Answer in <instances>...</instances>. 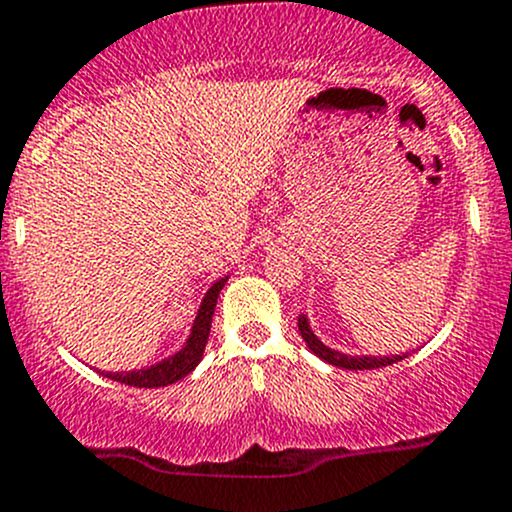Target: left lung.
I'll use <instances>...</instances> for the list:
<instances>
[{"label":"left lung","instance_id":"1","mask_svg":"<svg viewBox=\"0 0 512 512\" xmlns=\"http://www.w3.org/2000/svg\"><path fill=\"white\" fill-rule=\"evenodd\" d=\"M297 327H299V334H302L304 344L309 347V352L317 354L319 359L327 361V364L339 366V369H352V371H356V369H359V371L361 369H381V366H391V364H396V361H401V359H406V356H409V352L394 354V356H371V354L352 356V354L339 352V349H329L327 344H324L322 339H319L317 334L312 332L307 314H299Z\"/></svg>","mask_w":512,"mask_h":512}]
</instances>
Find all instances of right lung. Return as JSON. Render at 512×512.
Wrapping results in <instances>:
<instances>
[{"mask_svg":"<svg viewBox=\"0 0 512 512\" xmlns=\"http://www.w3.org/2000/svg\"><path fill=\"white\" fill-rule=\"evenodd\" d=\"M227 277H220L213 287L205 292L203 302H200L198 314H195V322L190 327L188 339H185L183 347L175 354H170L168 359L158 361V364L146 366V369H133V371H106V379L121 381V384L138 386V389H160V386L175 384V381L185 379L195 366L200 364L205 352V344H208L210 337V324H213L215 304H218L220 289L225 287Z\"/></svg>","mask_w":512,"mask_h":512,"instance_id":"1","label":"right lung"}]
</instances>
